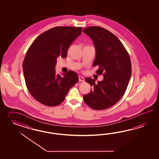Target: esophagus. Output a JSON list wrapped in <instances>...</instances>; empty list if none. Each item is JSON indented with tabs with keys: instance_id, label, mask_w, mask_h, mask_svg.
<instances>
[{
	"instance_id": "obj_1",
	"label": "esophagus",
	"mask_w": 159,
	"mask_h": 159,
	"mask_svg": "<svg viewBox=\"0 0 159 159\" xmlns=\"http://www.w3.org/2000/svg\"><path fill=\"white\" fill-rule=\"evenodd\" d=\"M79 81H80V82H84V77L82 76H79Z\"/></svg>"
}]
</instances>
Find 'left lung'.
<instances>
[{
	"mask_svg": "<svg viewBox=\"0 0 159 159\" xmlns=\"http://www.w3.org/2000/svg\"><path fill=\"white\" fill-rule=\"evenodd\" d=\"M96 49L93 66H98L97 73H102L104 79L97 83L91 77L85 81L93 87L83 100L94 110H101L111 107L124 96L130 80L132 67L129 55L115 35L97 26L83 29Z\"/></svg>",
	"mask_w": 159,
	"mask_h": 159,
	"instance_id": "obj_1",
	"label": "left lung"
}]
</instances>
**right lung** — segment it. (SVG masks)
<instances>
[{
    "instance_id": "obj_1",
    "label": "right lung",
    "mask_w": 159,
    "mask_h": 159,
    "mask_svg": "<svg viewBox=\"0 0 159 159\" xmlns=\"http://www.w3.org/2000/svg\"><path fill=\"white\" fill-rule=\"evenodd\" d=\"M81 27H56L39 35L29 48L23 63L28 90L43 105L56 106L65 100L69 89L79 81L77 73L56 74L58 57H67V50L81 35Z\"/></svg>"
}]
</instances>
